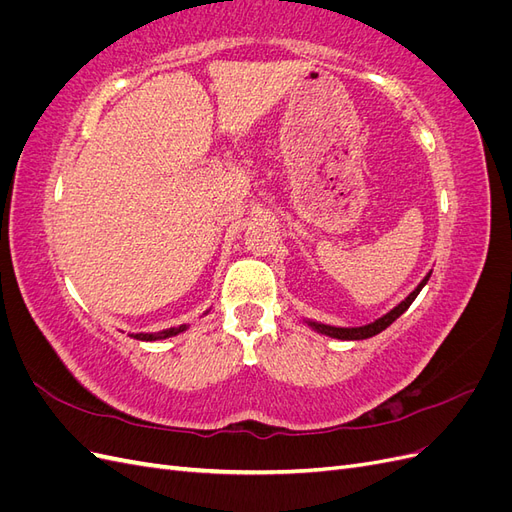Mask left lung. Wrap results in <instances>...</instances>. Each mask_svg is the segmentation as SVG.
<instances>
[{"mask_svg": "<svg viewBox=\"0 0 512 512\" xmlns=\"http://www.w3.org/2000/svg\"><path fill=\"white\" fill-rule=\"evenodd\" d=\"M429 277H431V273H427L425 275V280L418 284L408 297L401 301L397 307H393L389 314H384L382 318H378L376 322H371V324H365V327H354V329H337V327H329V324H316V322H309V327H314L318 333H324V335H329V337H335V339H367V337H374V335H378V333H382L386 327H391V324L406 312V309L412 305V301L416 299V294L423 290V286L429 282Z\"/></svg>", "mask_w": 512, "mask_h": 512, "instance_id": "obj_1", "label": "left lung"}]
</instances>
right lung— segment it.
<instances>
[{
  "instance_id": "right-lung-1",
  "label": "right lung",
  "mask_w": 512,
  "mask_h": 512,
  "mask_svg": "<svg viewBox=\"0 0 512 512\" xmlns=\"http://www.w3.org/2000/svg\"><path fill=\"white\" fill-rule=\"evenodd\" d=\"M181 331H185V327L168 329V331H162V333H158V335H153V333H136L134 337L141 339V342H153V339H166V337H173V335H177V333H181Z\"/></svg>"
}]
</instances>
